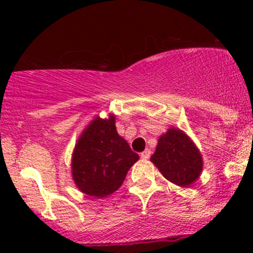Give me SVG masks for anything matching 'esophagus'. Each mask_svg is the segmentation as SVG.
I'll use <instances>...</instances> for the list:
<instances>
[{
    "instance_id": "1",
    "label": "esophagus",
    "mask_w": 253,
    "mask_h": 253,
    "mask_svg": "<svg viewBox=\"0 0 253 253\" xmlns=\"http://www.w3.org/2000/svg\"><path fill=\"white\" fill-rule=\"evenodd\" d=\"M149 157H150V150L149 149H145L144 152L141 153L142 159H149Z\"/></svg>"
}]
</instances>
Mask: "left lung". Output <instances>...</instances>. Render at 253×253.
<instances>
[{"label": "left lung", "mask_w": 253, "mask_h": 253, "mask_svg": "<svg viewBox=\"0 0 253 253\" xmlns=\"http://www.w3.org/2000/svg\"><path fill=\"white\" fill-rule=\"evenodd\" d=\"M150 162L167 180L181 187H191L203 170V158L197 145L176 127H170L159 137Z\"/></svg>", "instance_id": "left-lung-1"}]
</instances>
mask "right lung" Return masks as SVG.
Returning <instances> with one entry per match:
<instances>
[{"label": "right lung", "mask_w": 253, "mask_h": 253, "mask_svg": "<svg viewBox=\"0 0 253 253\" xmlns=\"http://www.w3.org/2000/svg\"><path fill=\"white\" fill-rule=\"evenodd\" d=\"M139 159L116 131L115 115L96 116L79 136L72 153V178L81 192L96 198L110 196L124 183Z\"/></svg>", "instance_id": "right-lung-1"}]
</instances>
